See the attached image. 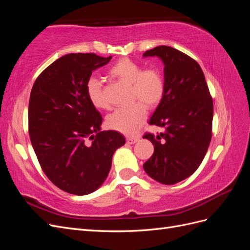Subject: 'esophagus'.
<instances>
[{
	"mask_svg": "<svg viewBox=\"0 0 250 250\" xmlns=\"http://www.w3.org/2000/svg\"><path fill=\"white\" fill-rule=\"evenodd\" d=\"M139 141V137H127L126 138V143L128 144H134Z\"/></svg>",
	"mask_w": 250,
	"mask_h": 250,
	"instance_id": "34e87169",
	"label": "esophagus"
}]
</instances>
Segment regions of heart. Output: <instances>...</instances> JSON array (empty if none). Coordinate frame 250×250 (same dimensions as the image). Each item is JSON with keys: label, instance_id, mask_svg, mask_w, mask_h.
I'll list each match as a JSON object with an SVG mask.
<instances>
[{"label": "heart", "instance_id": "obj_1", "mask_svg": "<svg viewBox=\"0 0 250 250\" xmlns=\"http://www.w3.org/2000/svg\"><path fill=\"white\" fill-rule=\"evenodd\" d=\"M108 74L117 80L130 84L131 100L138 101L130 106L113 110L106 119L111 129L124 134H133L147 118V107L153 108L160 103L165 94V80L162 73L154 67L144 69L143 65L129 58H122L108 70ZM86 95L96 108L108 107L100 81L90 77L86 82ZM140 102L139 103L138 101Z\"/></svg>", "mask_w": 250, "mask_h": 250}]
</instances>
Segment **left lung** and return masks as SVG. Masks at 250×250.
<instances>
[{
  "mask_svg": "<svg viewBox=\"0 0 250 250\" xmlns=\"http://www.w3.org/2000/svg\"><path fill=\"white\" fill-rule=\"evenodd\" d=\"M143 56H157L165 64V94L149 121L163 131L144 134L154 146L144 169L158 183L174 185L191 176L207 154L213 128V98L200 65L185 53L160 46Z\"/></svg>",
  "mask_w": 250,
  "mask_h": 250,
  "instance_id": "left-lung-1",
  "label": "left lung"
}]
</instances>
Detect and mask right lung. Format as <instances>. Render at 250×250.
Here are the masks:
<instances>
[{
    "label": "right lung",
    "mask_w": 250,
    "mask_h": 250,
    "mask_svg": "<svg viewBox=\"0 0 250 250\" xmlns=\"http://www.w3.org/2000/svg\"><path fill=\"white\" fill-rule=\"evenodd\" d=\"M110 59L95 53L64 55L40 74L30 94L34 152L47 177L70 194L96 191L108 175L115 151L125 144L118 131H100L102 117L86 95L92 72Z\"/></svg>",
    "instance_id": "1"
}]
</instances>
